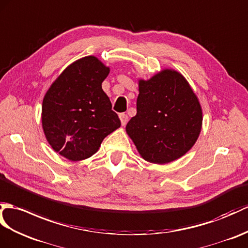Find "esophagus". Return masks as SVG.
<instances>
[{
	"mask_svg": "<svg viewBox=\"0 0 248 248\" xmlns=\"http://www.w3.org/2000/svg\"><path fill=\"white\" fill-rule=\"evenodd\" d=\"M119 118H120V122H122V125H125L126 124V123H128V115H126V114H120L119 115Z\"/></svg>",
	"mask_w": 248,
	"mask_h": 248,
	"instance_id": "obj_1",
	"label": "esophagus"
}]
</instances>
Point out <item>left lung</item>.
Returning <instances> with one entry per match:
<instances>
[{
	"label": "left lung",
	"mask_w": 248,
	"mask_h": 248,
	"mask_svg": "<svg viewBox=\"0 0 248 248\" xmlns=\"http://www.w3.org/2000/svg\"><path fill=\"white\" fill-rule=\"evenodd\" d=\"M136 108L125 131L140 156L168 164L182 157L198 140L203 113L197 95L181 73L165 68L140 79Z\"/></svg>",
	"instance_id": "left-lung-1"
}]
</instances>
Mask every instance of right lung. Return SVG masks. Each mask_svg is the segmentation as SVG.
I'll return each mask as SVG.
<instances>
[{
  "label": "right lung",
  "instance_id": "add662e5",
  "mask_svg": "<svg viewBox=\"0 0 248 248\" xmlns=\"http://www.w3.org/2000/svg\"><path fill=\"white\" fill-rule=\"evenodd\" d=\"M110 67L94 56L63 71L46 92L42 128L54 151L72 162L91 157L102 140L120 126L102 82Z\"/></svg>",
  "mask_w": 248,
  "mask_h": 248
}]
</instances>
